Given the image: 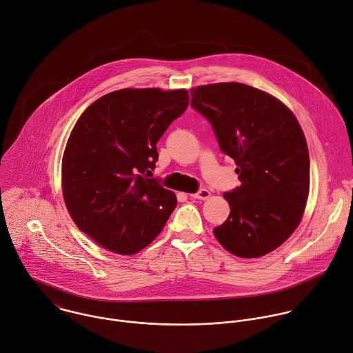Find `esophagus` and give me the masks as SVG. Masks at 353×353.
<instances>
[{
	"mask_svg": "<svg viewBox=\"0 0 353 353\" xmlns=\"http://www.w3.org/2000/svg\"><path fill=\"white\" fill-rule=\"evenodd\" d=\"M190 196H191V198H194V199H208V198L210 196V192H209L208 190L202 188V190H199L198 192H195V194H191Z\"/></svg>",
	"mask_w": 353,
	"mask_h": 353,
	"instance_id": "34e87169",
	"label": "esophagus"
}]
</instances>
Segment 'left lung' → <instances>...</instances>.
Here are the masks:
<instances>
[{
    "instance_id": "8db88e82",
    "label": "left lung",
    "mask_w": 353,
    "mask_h": 353,
    "mask_svg": "<svg viewBox=\"0 0 353 353\" xmlns=\"http://www.w3.org/2000/svg\"><path fill=\"white\" fill-rule=\"evenodd\" d=\"M191 97L241 181L224 192L231 210L214 237L236 256H263L288 240L303 216L310 181L303 132L281 101L243 83L201 85Z\"/></svg>"
}]
</instances>
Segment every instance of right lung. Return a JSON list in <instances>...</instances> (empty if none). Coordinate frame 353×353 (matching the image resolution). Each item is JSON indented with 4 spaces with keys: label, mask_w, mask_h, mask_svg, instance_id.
Instances as JSON below:
<instances>
[{
    "label": "right lung",
    "mask_w": 353,
    "mask_h": 353,
    "mask_svg": "<svg viewBox=\"0 0 353 353\" xmlns=\"http://www.w3.org/2000/svg\"><path fill=\"white\" fill-rule=\"evenodd\" d=\"M188 101L185 90L123 88L79 117L62 158L63 198L76 225L105 250L137 254L174 210V192L151 172L157 143Z\"/></svg>",
    "instance_id": "obj_1"
}]
</instances>
